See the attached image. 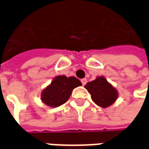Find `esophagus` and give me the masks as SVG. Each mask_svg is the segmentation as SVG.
<instances>
[{
    "label": "esophagus",
    "instance_id": "obj_1",
    "mask_svg": "<svg viewBox=\"0 0 149 149\" xmlns=\"http://www.w3.org/2000/svg\"><path fill=\"white\" fill-rule=\"evenodd\" d=\"M81 83H82V85H85L86 83H87V80L86 79H82L81 80Z\"/></svg>",
    "mask_w": 149,
    "mask_h": 149
}]
</instances>
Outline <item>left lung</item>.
I'll use <instances>...</instances> for the list:
<instances>
[{
    "label": "left lung",
    "mask_w": 149,
    "mask_h": 149,
    "mask_svg": "<svg viewBox=\"0 0 149 149\" xmlns=\"http://www.w3.org/2000/svg\"><path fill=\"white\" fill-rule=\"evenodd\" d=\"M84 88L91 94L94 103L101 108L112 105L118 97V93L104 77L87 83Z\"/></svg>",
    "instance_id": "obj_1"
}]
</instances>
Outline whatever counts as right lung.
Wrapping results in <instances>:
<instances>
[{
	"label": "right lung",
	"mask_w": 149,
	"mask_h": 149,
	"mask_svg": "<svg viewBox=\"0 0 149 149\" xmlns=\"http://www.w3.org/2000/svg\"><path fill=\"white\" fill-rule=\"evenodd\" d=\"M81 82L75 77L57 76L41 93L43 103L49 107H58L67 102L72 89L81 86Z\"/></svg>",
	"instance_id": "right-lung-1"
}]
</instances>
